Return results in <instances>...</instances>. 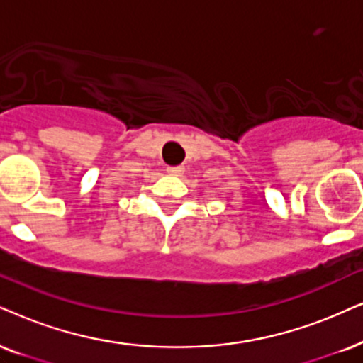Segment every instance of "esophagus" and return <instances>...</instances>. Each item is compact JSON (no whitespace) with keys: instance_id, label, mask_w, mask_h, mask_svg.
<instances>
[{"instance_id":"esophagus-1","label":"esophagus","mask_w":363,"mask_h":363,"mask_svg":"<svg viewBox=\"0 0 363 363\" xmlns=\"http://www.w3.org/2000/svg\"><path fill=\"white\" fill-rule=\"evenodd\" d=\"M167 174H171V176H176V177H181L182 174H184V167H182V166L167 167Z\"/></svg>"}]
</instances>
